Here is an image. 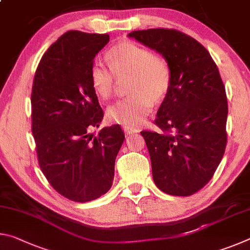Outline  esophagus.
Returning a JSON list of instances; mask_svg holds the SVG:
<instances>
[{
	"label": "esophagus",
	"instance_id": "esophagus-1",
	"mask_svg": "<svg viewBox=\"0 0 250 250\" xmlns=\"http://www.w3.org/2000/svg\"><path fill=\"white\" fill-rule=\"evenodd\" d=\"M124 131H125V133L126 135H130V134H132V133L138 132V130H137V129H132V128H126V126H124Z\"/></svg>",
	"mask_w": 250,
	"mask_h": 250
}]
</instances>
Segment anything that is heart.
Masks as SVG:
<instances>
[{
	"label": "heart",
	"instance_id": "1",
	"mask_svg": "<svg viewBox=\"0 0 250 250\" xmlns=\"http://www.w3.org/2000/svg\"><path fill=\"white\" fill-rule=\"evenodd\" d=\"M110 68L99 62L90 67L91 86L101 99H109L116 89L117 78L130 77L125 99L107 109L110 121L126 128L137 129L150 115L153 103L166 98L171 89L172 69L167 59L153 54L134 42L125 41L110 48L107 55Z\"/></svg>",
	"mask_w": 250,
	"mask_h": 250
}]
</instances>
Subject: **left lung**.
<instances>
[{
    "label": "left lung",
    "mask_w": 250,
    "mask_h": 250,
    "mask_svg": "<svg viewBox=\"0 0 250 250\" xmlns=\"http://www.w3.org/2000/svg\"><path fill=\"white\" fill-rule=\"evenodd\" d=\"M128 36L156 50L171 66V89L154 120L161 131L141 134L155 185L170 195L189 196L208 183L225 152V86L208 50L193 37L168 28Z\"/></svg>",
    "instance_id": "1"
}]
</instances>
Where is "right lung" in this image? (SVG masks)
<instances>
[{"mask_svg": "<svg viewBox=\"0 0 250 250\" xmlns=\"http://www.w3.org/2000/svg\"><path fill=\"white\" fill-rule=\"evenodd\" d=\"M108 42V34L67 32L43 55L34 76L32 132L41 170L55 191L78 203L109 191L125 140L119 125L90 133L104 111L89 71Z\"/></svg>", "mask_w": 250, "mask_h": 250, "instance_id": "right-lung-1", "label": "right lung"}]
</instances>
